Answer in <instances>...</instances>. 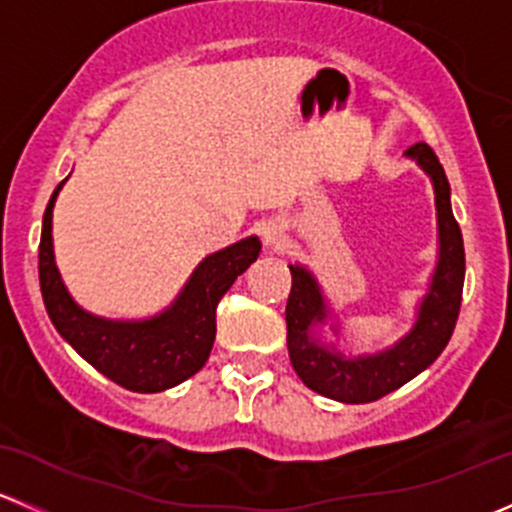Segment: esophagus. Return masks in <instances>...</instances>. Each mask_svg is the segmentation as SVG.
<instances>
[{
	"mask_svg": "<svg viewBox=\"0 0 512 512\" xmlns=\"http://www.w3.org/2000/svg\"><path fill=\"white\" fill-rule=\"evenodd\" d=\"M285 237H287L285 225L265 223V227H262V242H265V247H272V250H277V247L285 242Z\"/></svg>",
	"mask_w": 512,
	"mask_h": 512,
	"instance_id": "34e87169",
	"label": "esophagus"
}]
</instances>
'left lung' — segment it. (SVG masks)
Instances as JSON below:
<instances>
[{"instance_id": "obj_1", "label": "left lung", "mask_w": 512, "mask_h": 512, "mask_svg": "<svg viewBox=\"0 0 512 512\" xmlns=\"http://www.w3.org/2000/svg\"><path fill=\"white\" fill-rule=\"evenodd\" d=\"M428 175L436 203V267L418 297L411 327L394 344L376 352H349L344 327L322 282L302 262H292L287 299V349L294 371L307 389L339 401L369 404L401 389L441 356L461 309L466 252L451 210V185L443 165L426 143L404 153Z\"/></svg>"}]
</instances>
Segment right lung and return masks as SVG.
Masks as SVG:
<instances>
[{
    "mask_svg": "<svg viewBox=\"0 0 512 512\" xmlns=\"http://www.w3.org/2000/svg\"><path fill=\"white\" fill-rule=\"evenodd\" d=\"M64 183L46 205L39 245V282L51 324L94 369L123 389L158 394L183 384L208 361L215 342V309L232 282L260 257V237H242L203 257L173 302L151 317H101L71 297L56 267L51 232Z\"/></svg>",
    "mask_w": 512,
    "mask_h": 512,
    "instance_id": "add662e5",
    "label": "right lung"
}]
</instances>
